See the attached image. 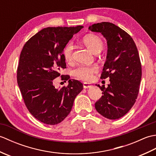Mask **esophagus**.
<instances>
[{
  "mask_svg": "<svg viewBox=\"0 0 156 156\" xmlns=\"http://www.w3.org/2000/svg\"><path fill=\"white\" fill-rule=\"evenodd\" d=\"M92 85L89 83H87V82H84L83 83V87L84 88H91Z\"/></svg>",
  "mask_w": 156,
  "mask_h": 156,
  "instance_id": "esophagus-1",
  "label": "esophagus"
}]
</instances>
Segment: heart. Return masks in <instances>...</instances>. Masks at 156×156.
Returning a JSON list of instances; mask_svg holds the SVG:
<instances>
[{"label": "heart", "mask_w": 156, "mask_h": 156, "mask_svg": "<svg viewBox=\"0 0 156 156\" xmlns=\"http://www.w3.org/2000/svg\"><path fill=\"white\" fill-rule=\"evenodd\" d=\"M82 43L94 53L98 54L103 48L104 44L102 39L99 36L94 34H88L82 38ZM74 44L72 42L68 43L63 49V56L66 62H71L73 59ZM98 68L95 66H80L73 69L72 73L75 77L82 80H90L92 75L97 72Z\"/></svg>", "instance_id": "heart-1"}]
</instances>
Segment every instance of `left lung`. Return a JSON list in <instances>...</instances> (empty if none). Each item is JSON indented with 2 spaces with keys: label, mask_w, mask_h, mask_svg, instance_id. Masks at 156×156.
I'll list each match as a JSON object with an SVG mask.
<instances>
[{
  "label": "left lung",
  "mask_w": 156,
  "mask_h": 156,
  "mask_svg": "<svg viewBox=\"0 0 156 156\" xmlns=\"http://www.w3.org/2000/svg\"><path fill=\"white\" fill-rule=\"evenodd\" d=\"M89 29L101 33L108 45L101 78H110L111 83L107 88L97 86L102 96L96 102L95 108L106 118L117 119L132 108L140 90L141 64L137 46L130 35L113 23H98Z\"/></svg>",
  "instance_id": "obj_1"
}]
</instances>
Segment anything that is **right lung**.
Masks as SVG:
<instances>
[{"label": "right lung", "mask_w": 156, "mask_h": 156, "mask_svg": "<svg viewBox=\"0 0 156 156\" xmlns=\"http://www.w3.org/2000/svg\"><path fill=\"white\" fill-rule=\"evenodd\" d=\"M83 27H58L43 29L25 43L20 55L16 72L17 83L26 107L42 122L54 125L61 122L70 112L74 99L83 89L68 75L67 87L56 89L54 79L66 68L63 49L73 35Z\"/></svg>", "instance_id": "1"}]
</instances>
